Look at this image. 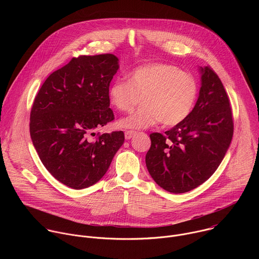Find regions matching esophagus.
<instances>
[{
	"mask_svg": "<svg viewBox=\"0 0 259 259\" xmlns=\"http://www.w3.org/2000/svg\"><path fill=\"white\" fill-rule=\"evenodd\" d=\"M135 134H136V132H135V131L128 130V131H126V132H125V138H126V139H131Z\"/></svg>",
	"mask_w": 259,
	"mask_h": 259,
	"instance_id": "34e87169",
	"label": "esophagus"
}]
</instances>
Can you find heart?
I'll return each instance as SVG.
<instances>
[{"mask_svg": "<svg viewBox=\"0 0 259 259\" xmlns=\"http://www.w3.org/2000/svg\"><path fill=\"white\" fill-rule=\"evenodd\" d=\"M198 96V83L191 73L168 63H149L134 68L127 82L115 81L108 88V100L120 112H129L139 101L142 104L120 120L128 129L149 128L159 121L175 126L186 120Z\"/></svg>", "mask_w": 259, "mask_h": 259, "instance_id": "1", "label": "heart"}]
</instances>
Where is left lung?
I'll return each mask as SVG.
<instances>
[{
    "label": "left lung",
    "instance_id": "1",
    "mask_svg": "<svg viewBox=\"0 0 259 259\" xmlns=\"http://www.w3.org/2000/svg\"><path fill=\"white\" fill-rule=\"evenodd\" d=\"M198 100L183 122L170 130L150 135L152 145L145 156L151 176L172 194L201 186L224 160L234 133L232 108L226 89L210 67H199Z\"/></svg>",
    "mask_w": 259,
    "mask_h": 259
}]
</instances>
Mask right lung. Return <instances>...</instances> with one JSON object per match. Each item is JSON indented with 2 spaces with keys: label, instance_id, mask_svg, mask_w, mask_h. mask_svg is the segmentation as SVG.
<instances>
[{
  "label": "right lung",
  "instance_id": "add662e5",
  "mask_svg": "<svg viewBox=\"0 0 259 259\" xmlns=\"http://www.w3.org/2000/svg\"><path fill=\"white\" fill-rule=\"evenodd\" d=\"M119 67L114 54L72 58L51 73L34 98L32 144L51 175L73 190L99 181L124 143L123 131L93 138L97 128L114 120L108 88Z\"/></svg>",
  "mask_w": 259,
  "mask_h": 259
}]
</instances>
